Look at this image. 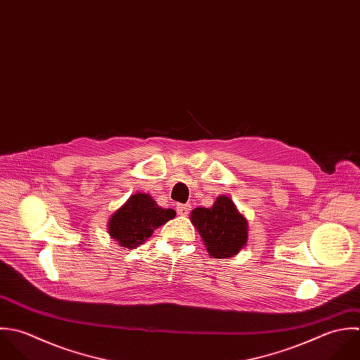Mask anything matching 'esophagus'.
Listing matches in <instances>:
<instances>
[{"label":"esophagus","mask_w":360,"mask_h":360,"mask_svg":"<svg viewBox=\"0 0 360 360\" xmlns=\"http://www.w3.org/2000/svg\"><path fill=\"white\" fill-rule=\"evenodd\" d=\"M176 210H177V214H179V215H181V217H187V215L190 214L191 205H188V204H179V205L176 207Z\"/></svg>","instance_id":"esophagus-1"}]
</instances>
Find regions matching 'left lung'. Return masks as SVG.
I'll return each mask as SVG.
<instances>
[{
	"mask_svg": "<svg viewBox=\"0 0 360 360\" xmlns=\"http://www.w3.org/2000/svg\"><path fill=\"white\" fill-rule=\"evenodd\" d=\"M190 218L215 258L233 257L247 243V221L226 195H219L211 208L193 210Z\"/></svg>",
	"mask_w": 360,
	"mask_h": 360,
	"instance_id": "obj_1",
	"label": "left lung"
}]
</instances>
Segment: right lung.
Instances as JSON below:
<instances>
[{
  "instance_id": "add662e5",
  "label": "right lung",
  "mask_w": 360,
  "mask_h": 360,
  "mask_svg": "<svg viewBox=\"0 0 360 360\" xmlns=\"http://www.w3.org/2000/svg\"><path fill=\"white\" fill-rule=\"evenodd\" d=\"M176 217L174 210H165L149 194L138 193L117 210L109 222V235L124 248H135L152 236L153 231Z\"/></svg>"
}]
</instances>
